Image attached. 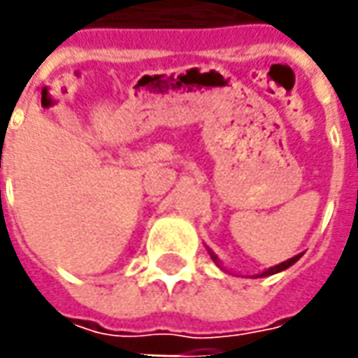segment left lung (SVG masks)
Masks as SVG:
<instances>
[{"label":"left lung","instance_id":"1","mask_svg":"<svg viewBox=\"0 0 358 358\" xmlns=\"http://www.w3.org/2000/svg\"><path fill=\"white\" fill-rule=\"evenodd\" d=\"M207 251H209L210 259H213V261L217 263V266H220V268H222V264H220V259H218V257L215 255V253H213V251H210L209 248H207ZM301 257H303V253H299V255L292 257V259H287V261H284V263L276 264V266H270V268H266V270H264V272H261V274H255V276H253V278H264V276H272V274H278V272H282V270L289 268L292 264L297 263V261H299ZM222 270H224V268H222Z\"/></svg>","mask_w":358,"mask_h":358}]
</instances>
